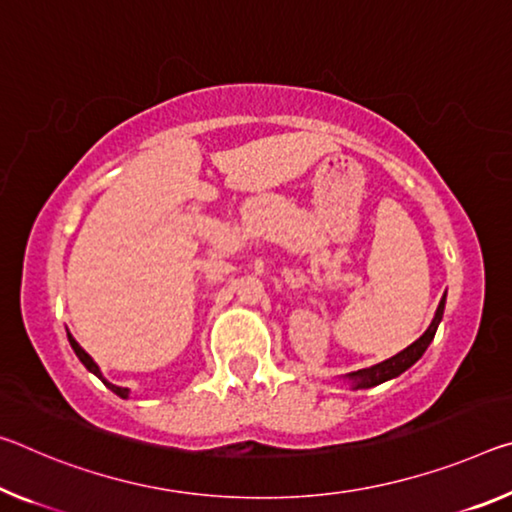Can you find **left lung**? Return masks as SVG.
Segmentation results:
<instances>
[{"label":"left lung","mask_w":512,"mask_h":512,"mask_svg":"<svg viewBox=\"0 0 512 512\" xmlns=\"http://www.w3.org/2000/svg\"><path fill=\"white\" fill-rule=\"evenodd\" d=\"M444 305H446V294L442 296L440 305H437V312L433 316L431 326L426 328V332L417 339V342H412L408 348H403V351L396 353L394 358L373 364V367H367V369L351 371L342 378L346 380V383H351L353 389H369V387H376L380 383H387V380H392V378H399L401 373L408 371L412 364H415L421 358V355L426 353V348L431 346L435 332H437V326H440V321L444 316Z\"/></svg>","instance_id":"8db88e82"}]
</instances>
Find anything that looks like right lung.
I'll list each match as a JSON object with an SVG mask.
<instances>
[{
	"mask_svg": "<svg viewBox=\"0 0 512 512\" xmlns=\"http://www.w3.org/2000/svg\"><path fill=\"white\" fill-rule=\"evenodd\" d=\"M68 342H70V346H72V351H75V355H77V358H79V362H81V364H84V367H86L88 371H91V373H95V376H97V378H100V380H102V383H104V385H107V387L111 389V392H113V394H118V396H120V399H129V389H127V387H118V385H113V383H109V380L102 376V371H100V367H97V364H95V360L91 358V355H88V353L84 351V348H81V346H79V344L75 342V337H72V335H70V332H68Z\"/></svg>",
	"mask_w": 512,
	"mask_h": 512,
	"instance_id": "1",
	"label": "right lung"
}]
</instances>
